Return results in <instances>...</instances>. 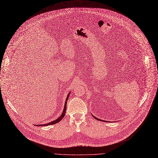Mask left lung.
Segmentation results:
<instances>
[{
  "mask_svg": "<svg viewBox=\"0 0 158 158\" xmlns=\"http://www.w3.org/2000/svg\"><path fill=\"white\" fill-rule=\"evenodd\" d=\"M92 116L95 118V119H96L97 120H99V121H104V122H107V121H105V120H101V119H99V118H96V117H95L94 116H93L92 115Z\"/></svg>",
  "mask_w": 158,
  "mask_h": 158,
  "instance_id": "obj_1",
  "label": "left lung"
}]
</instances>
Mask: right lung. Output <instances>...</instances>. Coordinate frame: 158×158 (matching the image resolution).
Masks as SVG:
<instances>
[{
	"label": "right lung",
	"mask_w": 158,
	"mask_h": 158,
	"mask_svg": "<svg viewBox=\"0 0 158 158\" xmlns=\"http://www.w3.org/2000/svg\"><path fill=\"white\" fill-rule=\"evenodd\" d=\"M70 92H69L68 95H67V98H66V101H65V104H64V109H63V113L61 114V115H60V116L57 119H55V120H54V121H51V122H50V123H45V124H43V125H42V124H41V125H35V126H39V127H40V126H47V125H54V124H56V123H59V121L64 118V115H65L66 110L67 101H68V98H69V96Z\"/></svg>",
	"instance_id": "1"
}]
</instances>
